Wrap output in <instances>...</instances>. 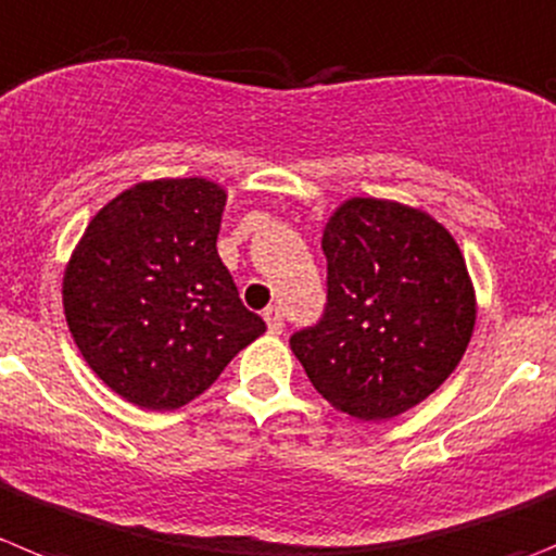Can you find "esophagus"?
Returning a JSON list of instances; mask_svg holds the SVG:
<instances>
[{"label": "esophagus", "instance_id": "1", "mask_svg": "<svg viewBox=\"0 0 556 556\" xmlns=\"http://www.w3.org/2000/svg\"><path fill=\"white\" fill-rule=\"evenodd\" d=\"M264 319H267V330L269 333H283V314H281V308H267V312H264Z\"/></svg>", "mask_w": 556, "mask_h": 556}]
</instances>
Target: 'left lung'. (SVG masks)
<instances>
[{
	"instance_id": "1",
	"label": "left lung",
	"mask_w": 556,
	"mask_h": 556,
	"mask_svg": "<svg viewBox=\"0 0 556 556\" xmlns=\"http://www.w3.org/2000/svg\"><path fill=\"white\" fill-rule=\"evenodd\" d=\"M328 303L289 339L314 389L361 421L394 419L450 378L477 300L455 237L427 212L350 198L323 231Z\"/></svg>"
}]
</instances>
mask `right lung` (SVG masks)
<instances>
[{
  "instance_id": "right-lung-1",
  "label": "right lung",
  "mask_w": 556,
  "mask_h": 556,
  "mask_svg": "<svg viewBox=\"0 0 556 556\" xmlns=\"http://www.w3.org/2000/svg\"><path fill=\"white\" fill-rule=\"evenodd\" d=\"M226 190L208 178L140 181L88 223L63 275L65 323L115 394L176 410L267 330L217 256Z\"/></svg>"
}]
</instances>
